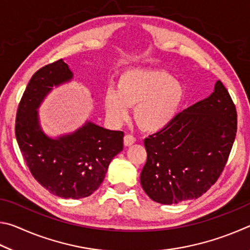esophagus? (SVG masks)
I'll use <instances>...</instances> for the list:
<instances>
[{
	"label": "esophagus",
	"mask_w": 250,
	"mask_h": 250,
	"mask_svg": "<svg viewBox=\"0 0 250 250\" xmlns=\"http://www.w3.org/2000/svg\"><path fill=\"white\" fill-rule=\"evenodd\" d=\"M124 142H125V146H129L131 145H133V143L135 142V138L132 134H125L124 138Z\"/></svg>",
	"instance_id": "1"
}]
</instances>
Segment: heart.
I'll return each instance as SVG.
<instances>
[{
  "mask_svg": "<svg viewBox=\"0 0 250 250\" xmlns=\"http://www.w3.org/2000/svg\"><path fill=\"white\" fill-rule=\"evenodd\" d=\"M184 88L162 69H134L121 76L118 89L105 91L104 104L109 119L124 121L129 107L137 105L134 117L143 130L155 132L166 128L177 115Z\"/></svg>",
  "mask_w": 250,
  "mask_h": 250,
  "instance_id": "heart-1",
  "label": "heart"
}]
</instances>
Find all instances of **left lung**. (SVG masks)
<instances>
[{
  "label": "left lung",
  "mask_w": 250,
  "mask_h": 250,
  "mask_svg": "<svg viewBox=\"0 0 250 250\" xmlns=\"http://www.w3.org/2000/svg\"><path fill=\"white\" fill-rule=\"evenodd\" d=\"M236 131V107L218 80L209 97L145 139L142 188L151 200L166 205L198 198L222 174Z\"/></svg>",
  "instance_id": "8db88e82"
}]
</instances>
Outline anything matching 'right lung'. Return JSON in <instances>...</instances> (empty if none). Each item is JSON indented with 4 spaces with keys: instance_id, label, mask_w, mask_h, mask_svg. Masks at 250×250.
Here are the masks:
<instances>
[{
    "instance_id": "obj_1",
    "label": "right lung",
    "mask_w": 250,
    "mask_h": 250,
    "mask_svg": "<svg viewBox=\"0 0 250 250\" xmlns=\"http://www.w3.org/2000/svg\"><path fill=\"white\" fill-rule=\"evenodd\" d=\"M71 79L73 73L62 59L37 70L20 101L15 135L34 179L54 195L78 200L103 183L111 160L124 149L125 134L90 121L56 139L43 132L37 109L54 86Z\"/></svg>"
}]
</instances>
